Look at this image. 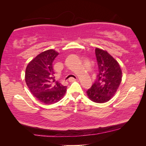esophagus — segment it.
I'll return each instance as SVG.
<instances>
[{
	"instance_id": "obj_1",
	"label": "esophagus",
	"mask_w": 146,
	"mask_h": 146,
	"mask_svg": "<svg viewBox=\"0 0 146 146\" xmlns=\"http://www.w3.org/2000/svg\"><path fill=\"white\" fill-rule=\"evenodd\" d=\"M76 80V78H70L69 79V81L70 82H73V81H75Z\"/></svg>"
}]
</instances>
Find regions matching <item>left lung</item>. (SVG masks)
<instances>
[{
  "mask_svg": "<svg viewBox=\"0 0 146 146\" xmlns=\"http://www.w3.org/2000/svg\"><path fill=\"white\" fill-rule=\"evenodd\" d=\"M98 74L97 80L86 91L89 98L97 103L108 102L117 92L122 81L119 64L107 51L95 49Z\"/></svg>",
  "mask_w": 146,
  "mask_h": 146,
  "instance_id": "left-lung-1",
  "label": "left lung"
}]
</instances>
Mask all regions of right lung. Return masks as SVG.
I'll list each match as a JSON object with an SVG mask.
<instances>
[{"instance_id":"right-lung-1","label":"right lung","mask_w":146,"mask_h":146,"mask_svg":"<svg viewBox=\"0 0 146 146\" xmlns=\"http://www.w3.org/2000/svg\"><path fill=\"white\" fill-rule=\"evenodd\" d=\"M58 55L53 49H48L33 58L26 69L25 80L29 91L45 104L58 102L66 92L67 87L55 82L54 77L53 62Z\"/></svg>"}]
</instances>
